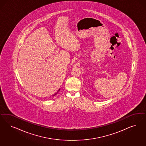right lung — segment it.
I'll use <instances>...</instances> for the list:
<instances>
[{"label":"right lung","instance_id":"add662e5","mask_svg":"<svg viewBox=\"0 0 146 146\" xmlns=\"http://www.w3.org/2000/svg\"><path fill=\"white\" fill-rule=\"evenodd\" d=\"M59 90H60V89H59ZM59 90H58V91H59ZM58 91H57L56 92L55 94H53V95H52V96H55V95H56V94H57V92H58Z\"/></svg>","mask_w":146,"mask_h":146}]
</instances>
